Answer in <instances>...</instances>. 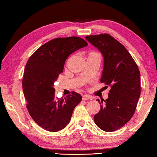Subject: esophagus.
I'll return each instance as SVG.
<instances>
[{
	"label": "esophagus",
	"instance_id": "esophagus-1",
	"mask_svg": "<svg viewBox=\"0 0 157 157\" xmlns=\"http://www.w3.org/2000/svg\"><path fill=\"white\" fill-rule=\"evenodd\" d=\"M92 99H93V98L92 97V96H89V95H84L82 97L83 101H91V100H92Z\"/></svg>",
	"mask_w": 157,
	"mask_h": 157
}]
</instances>
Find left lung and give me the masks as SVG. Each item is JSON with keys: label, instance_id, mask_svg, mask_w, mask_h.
<instances>
[{"label": "left lung", "instance_id": "obj_1", "mask_svg": "<svg viewBox=\"0 0 157 157\" xmlns=\"http://www.w3.org/2000/svg\"><path fill=\"white\" fill-rule=\"evenodd\" d=\"M85 38L101 52L104 66L101 82L111 86L108 98L98 99L101 110L94 121L100 129L111 132L125 125L134 115L140 96V73L128 50L111 36Z\"/></svg>", "mask_w": 157, "mask_h": 157}]
</instances>
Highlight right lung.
<instances>
[{"instance_id": "1", "label": "right lung", "mask_w": 157, "mask_h": 157, "mask_svg": "<svg viewBox=\"0 0 157 157\" xmlns=\"http://www.w3.org/2000/svg\"><path fill=\"white\" fill-rule=\"evenodd\" d=\"M88 43L76 36L58 38L43 44L26 63L22 82L27 109L34 121L49 132L67 125L82 96L75 92L65 98L55 96L54 84L63 72L68 56Z\"/></svg>"}]
</instances>
